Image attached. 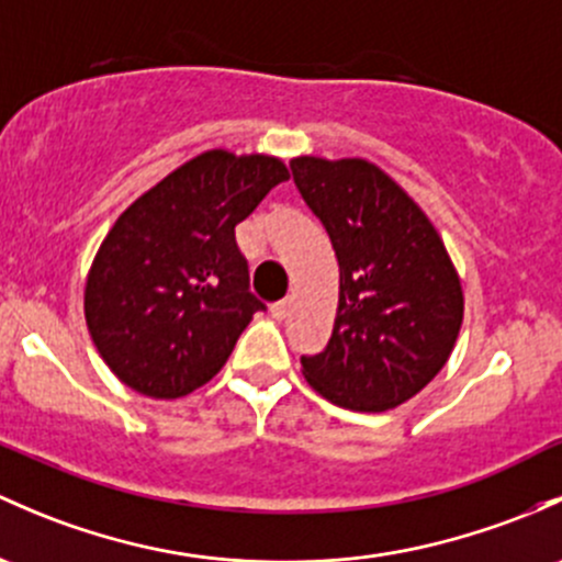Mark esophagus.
Returning <instances> with one entry per match:
<instances>
[{
	"mask_svg": "<svg viewBox=\"0 0 562 562\" xmlns=\"http://www.w3.org/2000/svg\"><path fill=\"white\" fill-rule=\"evenodd\" d=\"M291 306H293L291 299L277 301V304H271V317H274V321H285L288 312H291Z\"/></svg>",
	"mask_w": 562,
	"mask_h": 562,
	"instance_id": "1",
	"label": "esophagus"
}]
</instances>
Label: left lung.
Masks as SVG:
<instances>
[{"mask_svg": "<svg viewBox=\"0 0 562 562\" xmlns=\"http://www.w3.org/2000/svg\"><path fill=\"white\" fill-rule=\"evenodd\" d=\"M301 199L339 261V304L326 350L301 358L330 404L385 412L445 369L463 323V288L428 215L363 158L291 161Z\"/></svg>", "mask_w": 562, "mask_h": 562, "instance_id": "8db88e82", "label": "left lung"}]
</instances>
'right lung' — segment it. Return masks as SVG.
Returning a JSON list of instances; mask_svg holds the SVG:
<instances>
[{
  "instance_id": "obj_1",
  "label": "right lung",
  "mask_w": 562,
  "mask_h": 562,
  "mask_svg": "<svg viewBox=\"0 0 562 562\" xmlns=\"http://www.w3.org/2000/svg\"><path fill=\"white\" fill-rule=\"evenodd\" d=\"M282 180L274 156L206 150L117 217L88 271L86 323L123 385L180 398L223 369L263 310L234 228Z\"/></svg>"
}]
</instances>
